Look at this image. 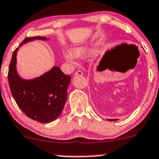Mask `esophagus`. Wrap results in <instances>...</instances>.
<instances>
[{
  "mask_svg": "<svg viewBox=\"0 0 159 159\" xmlns=\"http://www.w3.org/2000/svg\"><path fill=\"white\" fill-rule=\"evenodd\" d=\"M83 75V72H82L81 70H78V71H76L75 72V75Z\"/></svg>",
  "mask_w": 159,
  "mask_h": 159,
  "instance_id": "esophagus-1",
  "label": "esophagus"
}]
</instances>
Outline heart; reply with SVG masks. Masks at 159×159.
Returning a JSON list of instances; mask_svg holds the SVG:
<instances>
[{
    "label": "heart",
    "instance_id": "b5f03b06",
    "mask_svg": "<svg viewBox=\"0 0 159 159\" xmlns=\"http://www.w3.org/2000/svg\"><path fill=\"white\" fill-rule=\"evenodd\" d=\"M90 49L87 47H76L73 49V52L67 51L64 54V56L66 61L70 63L75 62L76 57L78 58H85L90 54Z\"/></svg>",
    "mask_w": 159,
    "mask_h": 159
}]
</instances>
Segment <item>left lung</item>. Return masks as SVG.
I'll list each match as a JSON object with an SVG mask.
<instances>
[{
	"mask_svg": "<svg viewBox=\"0 0 159 159\" xmlns=\"http://www.w3.org/2000/svg\"><path fill=\"white\" fill-rule=\"evenodd\" d=\"M108 121H116L117 119H107Z\"/></svg>",
	"mask_w": 159,
	"mask_h": 159,
	"instance_id": "8db88e82",
	"label": "left lung"
}]
</instances>
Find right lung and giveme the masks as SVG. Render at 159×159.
I'll return each instance as SVG.
<instances>
[{"mask_svg":"<svg viewBox=\"0 0 159 159\" xmlns=\"http://www.w3.org/2000/svg\"><path fill=\"white\" fill-rule=\"evenodd\" d=\"M34 40L49 39L41 36L26 38L19 47ZM19 47L13 52L8 72L9 84L13 98L29 118L46 124L54 121L64 109L71 78L55 66L39 77L24 79L16 69V55Z\"/></svg>","mask_w":159,"mask_h":159,"instance_id":"right-lung-1","label":"right lung"}]
</instances>
